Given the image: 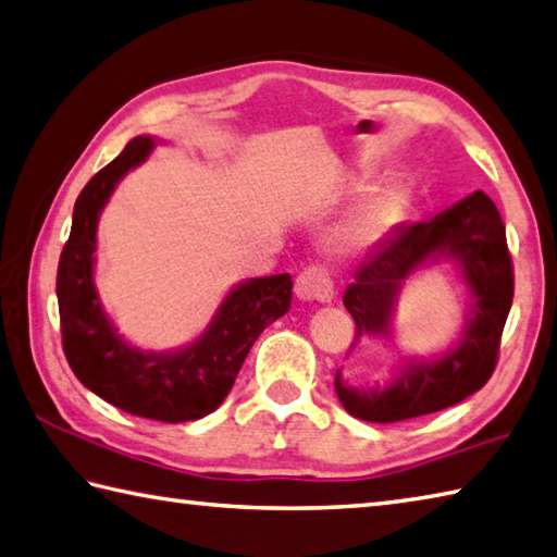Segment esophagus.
I'll return each instance as SVG.
<instances>
[{"label":"esophagus","mask_w":557,"mask_h":557,"mask_svg":"<svg viewBox=\"0 0 557 557\" xmlns=\"http://www.w3.org/2000/svg\"><path fill=\"white\" fill-rule=\"evenodd\" d=\"M296 293L302 300H320L330 302L334 296V281L330 276L327 267L310 264L298 274L296 278Z\"/></svg>","instance_id":"1"}]
</instances>
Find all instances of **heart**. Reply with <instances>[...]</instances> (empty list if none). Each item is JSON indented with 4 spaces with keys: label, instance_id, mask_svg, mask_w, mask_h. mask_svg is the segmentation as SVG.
<instances>
[{
    "label": "heart",
    "instance_id": "1",
    "mask_svg": "<svg viewBox=\"0 0 557 557\" xmlns=\"http://www.w3.org/2000/svg\"><path fill=\"white\" fill-rule=\"evenodd\" d=\"M407 208V194L400 186H387L371 194L339 227L337 247L354 251L377 245L393 233Z\"/></svg>",
    "mask_w": 557,
    "mask_h": 557
}]
</instances>
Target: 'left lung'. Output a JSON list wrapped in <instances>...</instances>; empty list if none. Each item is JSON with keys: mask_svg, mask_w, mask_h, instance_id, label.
<instances>
[{"mask_svg": "<svg viewBox=\"0 0 557 557\" xmlns=\"http://www.w3.org/2000/svg\"><path fill=\"white\" fill-rule=\"evenodd\" d=\"M436 257L460 264L470 290L463 339L436 361H412L400 377L381 387H351L334 375L346 412L363 422L393 424L438 412L478 393L495 373L502 330L513 298V267L505 223L482 191L414 225H397L356 271L344 308L356 322V342L391 334L393 308L403 283Z\"/></svg>", "mask_w": 557, "mask_h": 557, "instance_id": "obj_1", "label": "left lung"}]
</instances>
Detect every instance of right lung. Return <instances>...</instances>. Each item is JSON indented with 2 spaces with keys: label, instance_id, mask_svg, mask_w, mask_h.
<instances>
[{
  "label": "right lung",
  "instance_id": "right-lung-1",
  "mask_svg": "<svg viewBox=\"0 0 557 557\" xmlns=\"http://www.w3.org/2000/svg\"><path fill=\"white\" fill-rule=\"evenodd\" d=\"M154 148L148 135L131 140L82 188L58 264L62 351L79 383L123 412L180 424L211 414L225 400L251 344L290 308V276L251 278L218 308L191 346L150 354L125 344L101 310L94 288V249L103 203L125 172Z\"/></svg>",
  "mask_w": 557,
  "mask_h": 557
}]
</instances>
